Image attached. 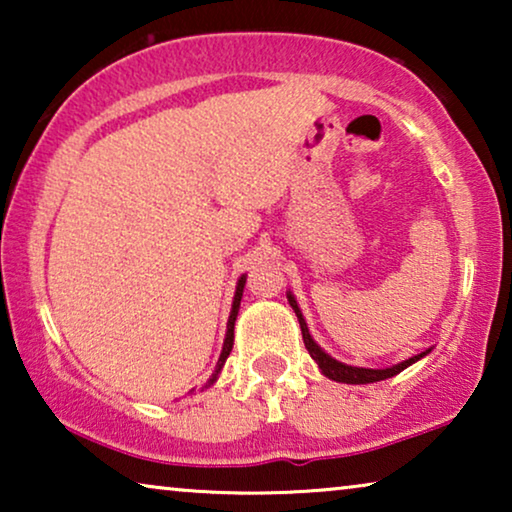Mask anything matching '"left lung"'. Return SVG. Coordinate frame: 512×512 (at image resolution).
Wrapping results in <instances>:
<instances>
[{"mask_svg": "<svg viewBox=\"0 0 512 512\" xmlns=\"http://www.w3.org/2000/svg\"><path fill=\"white\" fill-rule=\"evenodd\" d=\"M286 298H289V305L293 307V312H296V317L300 321V331H303V342L307 347V352H310V356L314 361H317V366L321 373H324L328 380H335V382H345V384H370V382H380V380H387V377H394L401 373V370H405L408 366H412V363L422 359V356H426L431 352V349H426V352L412 356V359H405L401 363H396V366L391 368H356V366H347V363H340L335 361L333 356H328L324 349H321L317 342L312 340L310 335V328H307L305 319H303V312H300V307L296 303V298L291 296V291L286 293Z\"/></svg>", "mask_w": 512, "mask_h": 512, "instance_id": "obj_1", "label": "left lung"}]
</instances>
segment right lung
Segmentation results:
<instances>
[{
    "instance_id": "1",
    "label": "right lung",
    "mask_w": 512,
    "mask_h": 512,
    "mask_svg": "<svg viewBox=\"0 0 512 512\" xmlns=\"http://www.w3.org/2000/svg\"><path fill=\"white\" fill-rule=\"evenodd\" d=\"M244 282H247V277H240L237 279V289H235V298H233V310H230V317H228V331H226V340H223V349H221V356H219V363H216V370L214 375L209 377V384H214L216 377H219L223 363H226L228 354L233 352V340H235V319H237V312H240V300H242V291H244Z\"/></svg>"
}]
</instances>
